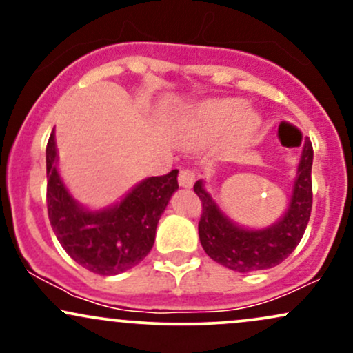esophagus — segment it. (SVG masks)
<instances>
[{
  "mask_svg": "<svg viewBox=\"0 0 353 353\" xmlns=\"http://www.w3.org/2000/svg\"><path fill=\"white\" fill-rule=\"evenodd\" d=\"M177 181H179L181 188H192L194 181H196V174H194V171H190V169H181Z\"/></svg>",
  "mask_w": 353,
  "mask_h": 353,
  "instance_id": "esophagus-1",
  "label": "esophagus"
}]
</instances>
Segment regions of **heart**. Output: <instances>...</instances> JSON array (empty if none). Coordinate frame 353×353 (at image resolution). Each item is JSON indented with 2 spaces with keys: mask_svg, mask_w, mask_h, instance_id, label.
<instances>
[{
  "mask_svg": "<svg viewBox=\"0 0 353 353\" xmlns=\"http://www.w3.org/2000/svg\"><path fill=\"white\" fill-rule=\"evenodd\" d=\"M259 117L245 111L244 101L225 98L202 103L190 114L185 129L194 139H210L229 132V143L234 148H244L257 132Z\"/></svg>",
  "mask_w": 353,
  "mask_h": 353,
  "instance_id": "obj_1",
  "label": "heart"
}]
</instances>
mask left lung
I'll return each instance as SVG.
<instances>
[{"label":"left lung","mask_w":353,"mask_h":353,"mask_svg":"<svg viewBox=\"0 0 353 353\" xmlns=\"http://www.w3.org/2000/svg\"><path fill=\"white\" fill-rule=\"evenodd\" d=\"M312 161L314 149L310 141H305L289 209L277 224L262 230H247L232 224L205 192L202 181H197L194 192L202 202L199 239L205 254L217 264L237 272L270 269L285 261L299 245L309 224Z\"/></svg>","instance_id":"obj_1"}]
</instances>
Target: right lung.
I'll return each instance as SVG.
<instances>
[{
  "label": "right lung",
  "mask_w": 353,
  "mask_h": 353,
  "mask_svg": "<svg viewBox=\"0 0 353 353\" xmlns=\"http://www.w3.org/2000/svg\"><path fill=\"white\" fill-rule=\"evenodd\" d=\"M54 131L46 145V204L59 244L79 265L99 275H116L151 252L161 214L179 189L177 169L137 184L119 204L89 212L68 192L56 169Z\"/></svg>",
  "instance_id": "obj_1"
}]
</instances>
